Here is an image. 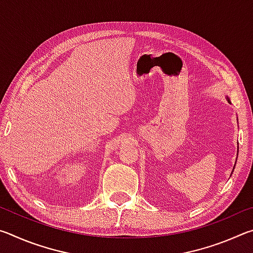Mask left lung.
Listing matches in <instances>:
<instances>
[{
    "label": "left lung",
    "instance_id": "8db88e82",
    "mask_svg": "<svg viewBox=\"0 0 253 253\" xmlns=\"http://www.w3.org/2000/svg\"><path fill=\"white\" fill-rule=\"evenodd\" d=\"M226 100L229 101V104H231V101H230V99H229V97H228V96H226ZM238 153H239V146H238ZM235 163H237V161H235ZM234 166H235V165H234ZM233 170H234V168H233V169H232V173H233ZM232 173H231V174H232Z\"/></svg>",
    "mask_w": 253,
    "mask_h": 253
}]
</instances>
